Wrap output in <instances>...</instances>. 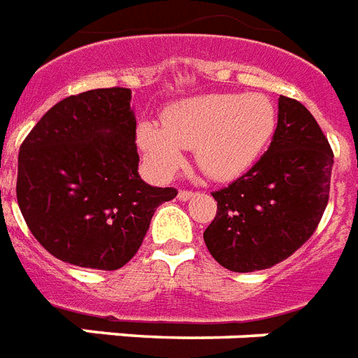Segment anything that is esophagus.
I'll list each match as a JSON object with an SVG mask.
<instances>
[{
  "mask_svg": "<svg viewBox=\"0 0 358 358\" xmlns=\"http://www.w3.org/2000/svg\"><path fill=\"white\" fill-rule=\"evenodd\" d=\"M192 196L194 192H190V190H179V194H177V197H179L181 201H187V199H190Z\"/></svg>",
  "mask_w": 358,
  "mask_h": 358,
  "instance_id": "esophagus-1",
  "label": "esophagus"
}]
</instances>
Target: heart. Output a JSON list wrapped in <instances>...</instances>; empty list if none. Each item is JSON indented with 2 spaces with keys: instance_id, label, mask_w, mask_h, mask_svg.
Returning <instances> with one entry per match:
<instances>
[{
  "instance_id": "1",
  "label": "heart",
  "mask_w": 358,
  "mask_h": 358,
  "mask_svg": "<svg viewBox=\"0 0 358 358\" xmlns=\"http://www.w3.org/2000/svg\"><path fill=\"white\" fill-rule=\"evenodd\" d=\"M275 125V107L262 94H208L168 108L162 127L142 122L138 145L159 179H170L185 164L182 150H194L205 176L229 181L250 170Z\"/></svg>"
}]
</instances>
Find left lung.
Instances as JSON below:
<instances>
[{
	"mask_svg": "<svg viewBox=\"0 0 358 358\" xmlns=\"http://www.w3.org/2000/svg\"><path fill=\"white\" fill-rule=\"evenodd\" d=\"M333 150L314 116L281 96L271 144L244 176L213 192L203 238L220 264L248 273L279 264L318 227L329 201Z\"/></svg>",
	"mask_w": 358,
	"mask_h": 358,
	"instance_id": "left-lung-1",
	"label": "left lung"
}]
</instances>
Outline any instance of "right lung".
Masks as SVG:
<instances>
[{"mask_svg": "<svg viewBox=\"0 0 358 358\" xmlns=\"http://www.w3.org/2000/svg\"><path fill=\"white\" fill-rule=\"evenodd\" d=\"M129 88H96L48 110L20 145L16 197L33 236L53 257L118 270L142 245L176 188L138 176Z\"/></svg>", "mask_w": 358, "mask_h": 358, "instance_id": "obj_1", "label": "right lung"}]
</instances>
